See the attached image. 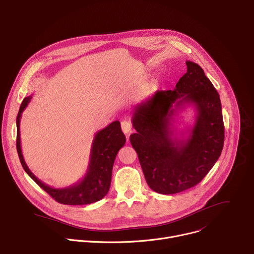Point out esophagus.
Returning a JSON list of instances; mask_svg holds the SVG:
<instances>
[{"label": "esophagus", "mask_w": 254, "mask_h": 254, "mask_svg": "<svg viewBox=\"0 0 254 254\" xmlns=\"http://www.w3.org/2000/svg\"><path fill=\"white\" fill-rule=\"evenodd\" d=\"M122 129L126 134H129L132 131V125L129 121H123L122 122Z\"/></svg>", "instance_id": "34e87169"}]
</instances>
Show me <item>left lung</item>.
<instances>
[{
  "label": "left lung",
  "mask_w": 254,
  "mask_h": 254,
  "mask_svg": "<svg viewBox=\"0 0 254 254\" xmlns=\"http://www.w3.org/2000/svg\"><path fill=\"white\" fill-rule=\"evenodd\" d=\"M187 65L188 72L174 90L157 91L134 108L131 118L136 132L130 134V144L148 186L162 194L196 186L215 165L224 146L218 92L197 64L188 61ZM187 104L194 106L196 122L187 139H178L172 128L173 115Z\"/></svg>",
  "instance_id": "left-lung-1"
}]
</instances>
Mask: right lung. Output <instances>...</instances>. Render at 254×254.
<instances>
[{"label": "right lung", "mask_w": 254, "mask_h": 254, "mask_svg": "<svg viewBox=\"0 0 254 254\" xmlns=\"http://www.w3.org/2000/svg\"><path fill=\"white\" fill-rule=\"evenodd\" d=\"M30 99L31 96L24 98V100L22 101L16 120V147L23 169L44 191H47L60 203L72 205L88 204L103 198L110 188L112 167L115 157H117L120 149L126 144V136L122 131L121 123L115 121L95 134L93 143H92L88 170L81 181L68 188L54 189L40 181L30 171L22 155L20 144V119L22 112L24 111L30 102Z\"/></svg>", "instance_id": "obj_1"}]
</instances>
